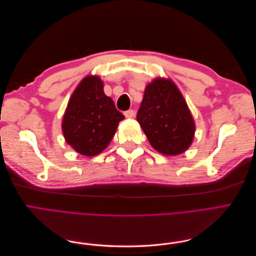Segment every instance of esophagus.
I'll return each instance as SVG.
<instances>
[{
	"instance_id": "34e87169",
	"label": "esophagus",
	"mask_w": 256,
	"mask_h": 256,
	"mask_svg": "<svg viewBox=\"0 0 256 256\" xmlns=\"http://www.w3.org/2000/svg\"><path fill=\"white\" fill-rule=\"evenodd\" d=\"M124 115H125L127 118H134V110L125 111V112H124Z\"/></svg>"
}]
</instances>
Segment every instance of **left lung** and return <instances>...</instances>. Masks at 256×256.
Instances as JSON below:
<instances>
[{"mask_svg":"<svg viewBox=\"0 0 256 256\" xmlns=\"http://www.w3.org/2000/svg\"><path fill=\"white\" fill-rule=\"evenodd\" d=\"M136 120L154 148L168 156L187 150L194 136L187 102L170 79L157 78L147 85Z\"/></svg>","mask_w":256,"mask_h":256,"instance_id":"8db88e82","label":"left lung"}]
</instances>
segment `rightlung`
<instances>
[{
  "label": "right lung",
  "instance_id": "obj_1",
  "mask_svg": "<svg viewBox=\"0 0 256 256\" xmlns=\"http://www.w3.org/2000/svg\"><path fill=\"white\" fill-rule=\"evenodd\" d=\"M125 118L114 102L104 95L97 76L80 82L69 99L62 122L66 142L84 156H96L110 144L118 122Z\"/></svg>",
  "mask_w": 256,
  "mask_h": 256
}]
</instances>
